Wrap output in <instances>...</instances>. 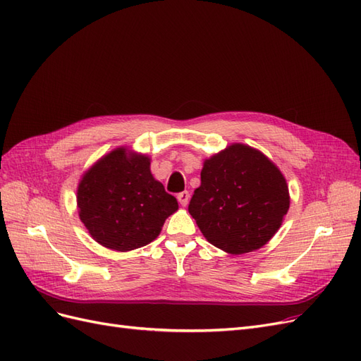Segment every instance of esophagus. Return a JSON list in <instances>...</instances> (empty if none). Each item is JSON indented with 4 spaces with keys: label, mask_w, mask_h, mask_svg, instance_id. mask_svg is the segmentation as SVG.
<instances>
[{
    "label": "esophagus",
    "mask_w": 361,
    "mask_h": 361,
    "mask_svg": "<svg viewBox=\"0 0 361 361\" xmlns=\"http://www.w3.org/2000/svg\"><path fill=\"white\" fill-rule=\"evenodd\" d=\"M178 200L182 206H187L188 204V200H190V192L188 191H182L178 194Z\"/></svg>",
    "instance_id": "34e87169"
}]
</instances>
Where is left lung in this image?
<instances>
[{"label":"left lung","instance_id":"obj_1","mask_svg":"<svg viewBox=\"0 0 361 361\" xmlns=\"http://www.w3.org/2000/svg\"><path fill=\"white\" fill-rule=\"evenodd\" d=\"M188 211L212 245L231 255L264 247L289 209L285 176L262 152L235 143L204 159Z\"/></svg>","mask_w":361,"mask_h":361}]
</instances>
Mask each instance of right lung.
I'll list each match as a JSON object with an SVG mask.
<instances>
[{"label":"right lung","mask_w":361,"mask_h":361,"mask_svg":"<svg viewBox=\"0 0 361 361\" xmlns=\"http://www.w3.org/2000/svg\"><path fill=\"white\" fill-rule=\"evenodd\" d=\"M80 220L92 238L116 251L157 239L178 200L150 173V158L117 147L82 174L76 191Z\"/></svg>","instance_id":"obj_1"}]
</instances>
